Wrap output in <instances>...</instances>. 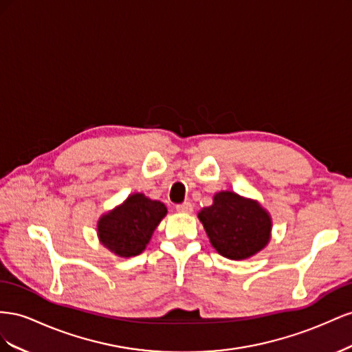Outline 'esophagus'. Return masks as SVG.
<instances>
[{"instance_id": "obj_1", "label": "esophagus", "mask_w": 352, "mask_h": 352, "mask_svg": "<svg viewBox=\"0 0 352 352\" xmlns=\"http://www.w3.org/2000/svg\"><path fill=\"white\" fill-rule=\"evenodd\" d=\"M177 210L182 214H192L193 212V205L190 202H184V204H179L177 205Z\"/></svg>"}]
</instances>
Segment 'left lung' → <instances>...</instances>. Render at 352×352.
I'll return each mask as SVG.
<instances>
[{
  "mask_svg": "<svg viewBox=\"0 0 352 352\" xmlns=\"http://www.w3.org/2000/svg\"><path fill=\"white\" fill-rule=\"evenodd\" d=\"M197 218L217 252L233 261L256 255L271 239L273 219L268 210L258 200L230 190L218 192Z\"/></svg>",
  "mask_w": 352,
  "mask_h": 352,
  "instance_id": "1",
  "label": "left lung"
}]
</instances>
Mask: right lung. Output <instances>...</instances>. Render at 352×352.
Segmentation results:
<instances>
[{
	"instance_id": "obj_1",
	"label": "right lung",
	"mask_w": 352,
	"mask_h": 352,
	"mask_svg": "<svg viewBox=\"0 0 352 352\" xmlns=\"http://www.w3.org/2000/svg\"><path fill=\"white\" fill-rule=\"evenodd\" d=\"M166 214L168 209L162 202L143 193H133L98 218L97 237L116 256L140 255Z\"/></svg>"
}]
</instances>
